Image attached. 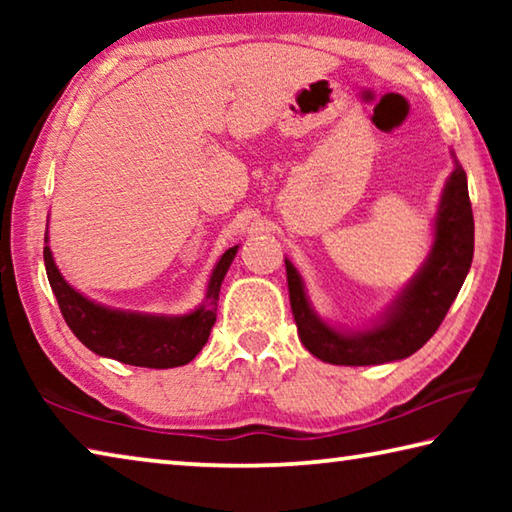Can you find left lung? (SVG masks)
Instances as JSON below:
<instances>
[{"label": "left lung", "mask_w": 512, "mask_h": 512, "mask_svg": "<svg viewBox=\"0 0 512 512\" xmlns=\"http://www.w3.org/2000/svg\"><path fill=\"white\" fill-rule=\"evenodd\" d=\"M452 158L454 171L440 192L427 259L391 305L366 327L350 329L320 316L311 305L298 268L284 257L298 336L316 359L334 366H379L411 357L436 334L470 273L474 255V216L467 176L454 151Z\"/></svg>", "instance_id": "1"}]
</instances>
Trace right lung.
I'll list each match as a JSON object with an SVG mask.
<instances>
[{
	"mask_svg": "<svg viewBox=\"0 0 512 512\" xmlns=\"http://www.w3.org/2000/svg\"><path fill=\"white\" fill-rule=\"evenodd\" d=\"M237 250L239 246L228 248L214 264L201 305L180 316L144 314V311L101 305L74 289L54 262V253L49 248V223L45 230L47 277L69 329L85 348L99 357L140 368L185 366L203 350L216 323L221 282L232 259L237 257Z\"/></svg>",
	"mask_w": 512,
	"mask_h": 512,
	"instance_id": "1",
	"label": "right lung"
}]
</instances>
